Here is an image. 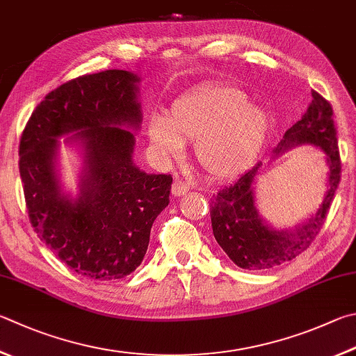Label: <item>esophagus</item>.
<instances>
[{"label": "esophagus", "mask_w": 356, "mask_h": 356, "mask_svg": "<svg viewBox=\"0 0 356 356\" xmlns=\"http://www.w3.org/2000/svg\"><path fill=\"white\" fill-rule=\"evenodd\" d=\"M190 191V185L184 182L182 179H176L172 184V195L174 196H182L185 193Z\"/></svg>", "instance_id": "obj_1"}]
</instances>
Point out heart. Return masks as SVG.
Returning a JSON list of instances; mask_svg holds the SVG:
<instances>
[{
  "label": "heart",
  "mask_w": 356,
  "mask_h": 356,
  "mask_svg": "<svg viewBox=\"0 0 356 356\" xmlns=\"http://www.w3.org/2000/svg\"><path fill=\"white\" fill-rule=\"evenodd\" d=\"M248 102L236 87L200 88L174 102L168 122L152 120L147 138L165 160L182 156L184 140L196 141L204 170L213 177H230L254 160L268 134L266 113Z\"/></svg>",
  "instance_id": "1"
}]
</instances>
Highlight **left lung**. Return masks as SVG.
Instances as JSON below:
<instances>
[{
	"instance_id": "1",
	"label": "left lung",
	"mask_w": 356,
	"mask_h": 356,
	"mask_svg": "<svg viewBox=\"0 0 356 356\" xmlns=\"http://www.w3.org/2000/svg\"><path fill=\"white\" fill-rule=\"evenodd\" d=\"M312 96L307 112L285 132L277 151L294 143H312L325 152L330 171L328 190L318 213L294 234L275 232L264 225L255 210L252 190L261 163L213 195L210 204L213 235L230 260L243 269H269L294 260L313 244L327 219L341 182V157L330 102L314 90Z\"/></svg>"
}]
</instances>
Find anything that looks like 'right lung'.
Instances as JSON below:
<instances>
[{
	"instance_id": "add662e5",
	"label": "right lung",
	"mask_w": 356,
	"mask_h": 356,
	"mask_svg": "<svg viewBox=\"0 0 356 356\" xmlns=\"http://www.w3.org/2000/svg\"><path fill=\"white\" fill-rule=\"evenodd\" d=\"M138 77L122 70L62 83L35 107L23 129L18 166L35 234L74 273L113 282L137 269L151 227L170 204L171 174H146L132 163L141 120ZM77 131L88 154L79 200L62 197L54 176L55 138Z\"/></svg>"
}]
</instances>
